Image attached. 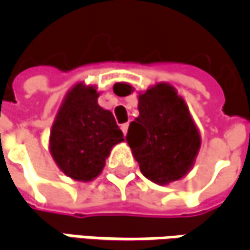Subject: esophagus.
Instances as JSON below:
<instances>
[{
	"mask_svg": "<svg viewBox=\"0 0 250 250\" xmlns=\"http://www.w3.org/2000/svg\"><path fill=\"white\" fill-rule=\"evenodd\" d=\"M120 128H122V131H123V134H125V135H127V131H128V123L122 125H120Z\"/></svg>",
	"mask_w": 250,
	"mask_h": 250,
	"instance_id": "obj_1",
	"label": "esophagus"
}]
</instances>
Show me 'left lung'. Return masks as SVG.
<instances>
[{
    "label": "left lung",
    "instance_id": "left-lung-1",
    "mask_svg": "<svg viewBox=\"0 0 250 250\" xmlns=\"http://www.w3.org/2000/svg\"><path fill=\"white\" fill-rule=\"evenodd\" d=\"M123 88L134 91L128 84ZM138 109L139 116L130 123L125 139L142 174L158 185L184 178L201 147L188 104L171 84L158 83L139 93Z\"/></svg>",
    "mask_w": 250,
    "mask_h": 250
}]
</instances>
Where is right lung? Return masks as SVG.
Masks as SVG:
<instances>
[{"instance_id": "add662e5", "label": "right lung", "mask_w": 250, "mask_h": 250, "mask_svg": "<svg viewBox=\"0 0 250 250\" xmlns=\"http://www.w3.org/2000/svg\"><path fill=\"white\" fill-rule=\"evenodd\" d=\"M95 85L77 83L59 108L49 135V151L66 177L91 182L103 171L115 145L125 141L114 115L98 104Z\"/></svg>"}]
</instances>
